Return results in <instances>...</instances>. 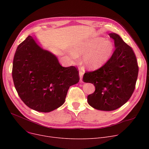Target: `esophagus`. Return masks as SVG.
<instances>
[{
    "label": "esophagus",
    "instance_id": "34e87169",
    "mask_svg": "<svg viewBox=\"0 0 149 149\" xmlns=\"http://www.w3.org/2000/svg\"><path fill=\"white\" fill-rule=\"evenodd\" d=\"M83 72L81 70H80L79 71V76H80V81H82V79H83Z\"/></svg>",
    "mask_w": 149,
    "mask_h": 149
}]
</instances>
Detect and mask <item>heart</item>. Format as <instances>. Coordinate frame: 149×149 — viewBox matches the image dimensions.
Returning <instances> with one entry per match:
<instances>
[{
	"instance_id": "1",
	"label": "heart",
	"mask_w": 149,
	"mask_h": 149,
	"mask_svg": "<svg viewBox=\"0 0 149 149\" xmlns=\"http://www.w3.org/2000/svg\"><path fill=\"white\" fill-rule=\"evenodd\" d=\"M113 49L112 42L101 37H94L75 45L72 48L73 57L83 55V63L90 69L104 65Z\"/></svg>"
}]
</instances>
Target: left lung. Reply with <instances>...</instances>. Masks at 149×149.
I'll return each mask as SVG.
<instances>
[{
	"instance_id": "obj_1",
	"label": "left lung",
	"mask_w": 149,
	"mask_h": 149,
	"mask_svg": "<svg viewBox=\"0 0 149 149\" xmlns=\"http://www.w3.org/2000/svg\"><path fill=\"white\" fill-rule=\"evenodd\" d=\"M115 49L111 57L99 69L86 72L85 83L93 84L95 91L88 96L90 106L98 110L111 111L122 106L134 92L138 66L132 48L115 33L109 34Z\"/></svg>"
}]
</instances>
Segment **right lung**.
Here are the masks:
<instances>
[{
  "instance_id": "obj_1",
  "label": "right lung",
  "mask_w": 149,
  "mask_h": 149,
  "mask_svg": "<svg viewBox=\"0 0 149 149\" xmlns=\"http://www.w3.org/2000/svg\"><path fill=\"white\" fill-rule=\"evenodd\" d=\"M12 76L23 102L41 112L60 107L69 87L80 80L77 68L61 66L54 54L41 48L30 36L15 51Z\"/></svg>"
}]
</instances>
